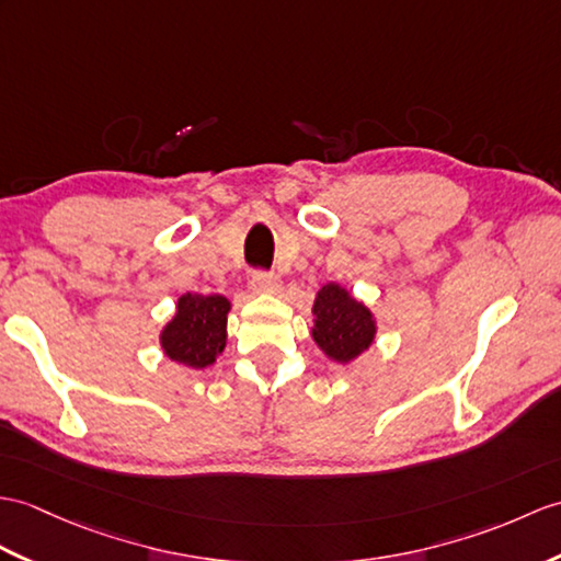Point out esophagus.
<instances>
[{"instance_id": "1", "label": "esophagus", "mask_w": 561, "mask_h": 561, "mask_svg": "<svg viewBox=\"0 0 561 561\" xmlns=\"http://www.w3.org/2000/svg\"><path fill=\"white\" fill-rule=\"evenodd\" d=\"M251 286L257 294H277L282 289V279L275 275V272L255 270L251 277Z\"/></svg>"}]
</instances>
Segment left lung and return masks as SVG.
Here are the masks:
<instances>
[{
  "instance_id": "8db88e82",
  "label": "left lung",
  "mask_w": 561,
  "mask_h": 561,
  "mask_svg": "<svg viewBox=\"0 0 561 561\" xmlns=\"http://www.w3.org/2000/svg\"><path fill=\"white\" fill-rule=\"evenodd\" d=\"M312 316H316L312 336L334 360H354L373 344L375 320L370 310L354 301L340 284L322 286L318 301L312 306Z\"/></svg>"
}]
</instances>
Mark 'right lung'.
Here are the masks:
<instances>
[{
    "instance_id": "obj_1",
    "label": "right lung",
    "mask_w": 561,
    "mask_h": 561,
    "mask_svg": "<svg viewBox=\"0 0 561 561\" xmlns=\"http://www.w3.org/2000/svg\"><path fill=\"white\" fill-rule=\"evenodd\" d=\"M227 312L225 296L184 294L174 320L162 332L164 354L188 368L210 366L227 342Z\"/></svg>"
}]
</instances>
